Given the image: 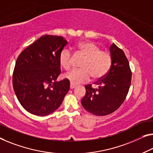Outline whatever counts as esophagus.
I'll list each match as a JSON object with an SVG mask.
<instances>
[{"label":"esophagus","mask_w":153,"mask_h":153,"mask_svg":"<svg viewBox=\"0 0 153 153\" xmlns=\"http://www.w3.org/2000/svg\"><path fill=\"white\" fill-rule=\"evenodd\" d=\"M75 87H76V85H74V84H73L72 83H70V89H74Z\"/></svg>","instance_id":"esophagus-1"}]
</instances>
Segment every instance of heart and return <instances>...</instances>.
Listing matches in <instances>:
<instances>
[{
  "label": "heart",
  "instance_id": "heart-1",
  "mask_svg": "<svg viewBox=\"0 0 153 153\" xmlns=\"http://www.w3.org/2000/svg\"><path fill=\"white\" fill-rule=\"evenodd\" d=\"M76 53L83 56L81 69L74 70L65 75V78L72 83L86 82L92 76L100 79L106 76L112 65L111 55L108 51L100 50L97 44L91 42L83 41L76 44ZM60 65L65 70H69L72 65V54L68 48L61 51L59 56Z\"/></svg>",
  "mask_w": 153,
  "mask_h": 153
}]
</instances>
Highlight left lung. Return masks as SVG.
<instances>
[{"label":"left lung","instance_id":"8db88e82","mask_svg":"<svg viewBox=\"0 0 153 153\" xmlns=\"http://www.w3.org/2000/svg\"><path fill=\"white\" fill-rule=\"evenodd\" d=\"M112 65L103 78L98 79L93 88L86 85L85 95L81 100L84 109L96 116H106L118 109L128 94L132 72L128 61L121 48L114 43L110 46Z\"/></svg>","mask_w":153,"mask_h":153}]
</instances>
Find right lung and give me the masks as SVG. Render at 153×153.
<instances>
[{"instance_id": "add662e5", "label": "right lung", "mask_w": 153, "mask_h": 153, "mask_svg": "<svg viewBox=\"0 0 153 153\" xmlns=\"http://www.w3.org/2000/svg\"><path fill=\"white\" fill-rule=\"evenodd\" d=\"M67 44L62 36H42L21 53L13 72V87L21 105L30 114L44 116L57 109L70 90V81L57 82L59 56Z\"/></svg>"}]
</instances>
